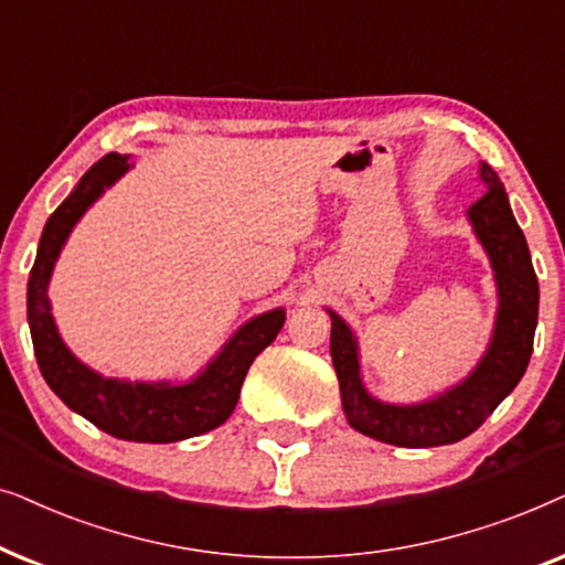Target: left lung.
I'll return each instance as SVG.
<instances>
[{"label": "left lung", "mask_w": 565, "mask_h": 565, "mask_svg": "<svg viewBox=\"0 0 565 565\" xmlns=\"http://www.w3.org/2000/svg\"><path fill=\"white\" fill-rule=\"evenodd\" d=\"M478 178L486 193L468 209V222L491 260L499 307L491 341L468 377L420 403L380 401L361 380L356 335L341 315L328 310L330 356L345 420L359 434L385 445L408 449L455 445L476 431L527 372L540 307L537 276L501 178L488 162H480Z\"/></svg>", "instance_id": "8db88e82"}]
</instances>
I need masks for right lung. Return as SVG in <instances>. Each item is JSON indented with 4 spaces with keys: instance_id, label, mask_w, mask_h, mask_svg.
Wrapping results in <instances>:
<instances>
[{
    "instance_id": "add662e5",
    "label": "right lung",
    "mask_w": 565,
    "mask_h": 565,
    "mask_svg": "<svg viewBox=\"0 0 565 565\" xmlns=\"http://www.w3.org/2000/svg\"><path fill=\"white\" fill-rule=\"evenodd\" d=\"M131 170L129 154L110 152L89 168L43 227L28 278V326L38 366L66 408L85 416L105 434L126 441L170 445L222 426L239 401L255 356L274 343L287 310L276 307L243 322L216 356L185 382H131L103 377L74 356L51 315L49 284L72 230L108 188Z\"/></svg>"
}]
</instances>
